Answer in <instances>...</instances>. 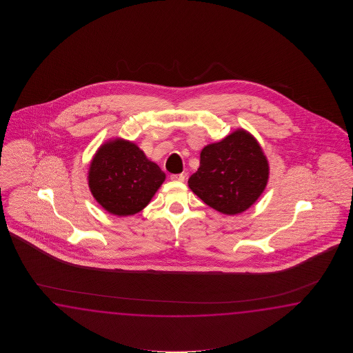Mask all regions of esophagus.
I'll list each match as a JSON object with an SVG mask.
<instances>
[{"instance_id": "obj_1", "label": "esophagus", "mask_w": 353, "mask_h": 353, "mask_svg": "<svg viewBox=\"0 0 353 353\" xmlns=\"http://www.w3.org/2000/svg\"><path fill=\"white\" fill-rule=\"evenodd\" d=\"M170 179L175 180V181H184L185 175L184 174H170Z\"/></svg>"}]
</instances>
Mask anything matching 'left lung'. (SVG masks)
Wrapping results in <instances>:
<instances>
[{"mask_svg": "<svg viewBox=\"0 0 353 353\" xmlns=\"http://www.w3.org/2000/svg\"><path fill=\"white\" fill-rule=\"evenodd\" d=\"M269 165L252 136L239 130L201 152V165L188 183L203 202L225 214L250 208L261 195Z\"/></svg>", "mask_w": 353, "mask_h": 353, "instance_id": "left-lung-1", "label": "left lung"}]
</instances>
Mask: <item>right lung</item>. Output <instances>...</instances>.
Masks as SVG:
<instances>
[{"label":"right lung","instance_id":"1","mask_svg":"<svg viewBox=\"0 0 353 353\" xmlns=\"http://www.w3.org/2000/svg\"><path fill=\"white\" fill-rule=\"evenodd\" d=\"M88 180L92 194L105 210L130 216L148 205L165 174L135 143L114 140L97 151Z\"/></svg>","mask_w":353,"mask_h":353}]
</instances>
